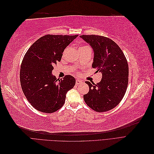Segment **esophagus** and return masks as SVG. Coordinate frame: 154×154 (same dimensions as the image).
<instances>
[{
    "mask_svg": "<svg viewBox=\"0 0 154 154\" xmlns=\"http://www.w3.org/2000/svg\"><path fill=\"white\" fill-rule=\"evenodd\" d=\"M81 83H82V81L80 80H76V85H80Z\"/></svg>",
    "mask_w": 154,
    "mask_h": 154,
    "instance_id": "1",
    "label": "esophagus"
}]
</instances>
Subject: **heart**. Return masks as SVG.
<instances>
[{
    "label": "heart",
    "mask_w": 154,
    "mask_h": 154,
    "mask_svg": "<svg viewBox=\"0 0 154 154\" xmlns=\"http://www.w3.org/2000/svg\"><path fill=\"white\" fill-rule=\"evenodd\" d=\"M85 46H83V47H81L80 48H85Z\"/></svg>",
    "instance_id": "b5f03b06"
}]
</instances>
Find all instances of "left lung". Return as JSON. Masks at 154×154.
Listing matches in <instances>:
<instances>
[{
  "mask_svg": "<svg viewBox=\"0 0 154 154\" xmlns=\"http://www.w3.org/2000/svg\"><path fill=\"white\" fill-rule=\"evenodd\" d=\"M94 52L92 67L102 73L97 84L85 82L89 91L83 95L86 104L98 112L114 109L122 101L128 82V66L122 50L113 40L99 35H81Z\"/></svg>",
  "mask_w": 154,
  "mask_h": 154,
  "instance_id": "1",
  "label": "left lung"
}]
</instances>
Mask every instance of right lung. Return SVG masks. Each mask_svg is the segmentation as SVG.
<instances>
[{
	"instance_id": "obj_1",
	"label": "right lung",
	"mask_w": 154,
	"mask_h": 154,
	"mask_svg": "<svg viewBox=\"0 0 154 154\" xmlns=\"http://www.w3.org/2000/svg\"><path fill=\"white\" fill-rule=\"evenodd\" d=\"M78 36L45 35L26 53L20 67V84L27 100L37 110L53 113L61 109L67 92L75 85L73 76L57 80L52 71L64 49Z\"/></svg>"
}]
</instances>
